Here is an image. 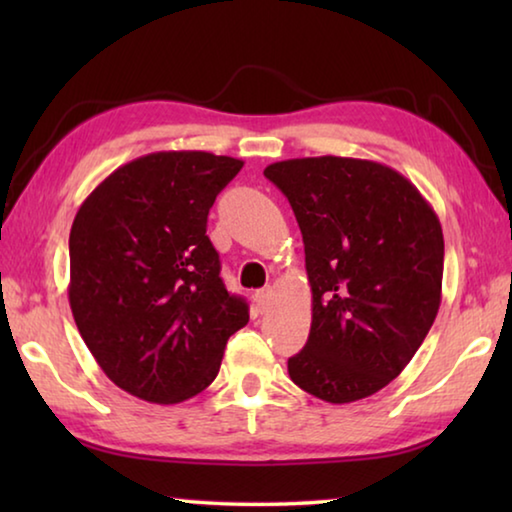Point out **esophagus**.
<instances>
[{
    "instance_id": "obj_1",
    "label": "esophagus",
    "mask_w": 512,
    "mask_h": 512,
    "mask_svg": "<svg viewBox=\"0 0 512 512\" xmlns=\"http://www.w3.org/2000/svg\"><path fill=\"white\" fill-rule=\"evenodd\" d=\"M255 302H257V307L262 309V311H266L268 309V305H271V289H262V291H257L255 293Z\"/></svg>"
}]
</instances>
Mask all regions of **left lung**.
I'll list each match as a JSON object with an SVG mask.
<instances>
[{
  "label": "left lung",
  "mask_w": 512,
  "mask_h": 512,
  "mask_svg": "<svg viewBox=\"0 0 512 512\" xmlns=\"http://www.w3.org/2000/svg\"><path fill=\"white\" fill-rule=\"evenodd\" d=\"M264 176L293 207L311 284L309 339L289 377L332 404L375 395L436 320L445 259L436 212L411 180L372 160H282Z\"/></svg>",
  "instance_id": "1"
}]
</instances>
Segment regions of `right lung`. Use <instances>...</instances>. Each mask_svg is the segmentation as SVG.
I'll return each instance as SVG.
<instances>
[{"label":"right lung","instance_id":"right-lung-1","mask_svg":"<svg viewBox=\"0 0 512 512\" xmlns=\"http://www.w3.org/2000/svg\"><path fill=\"white\" fill-rule=\"evenodd\" d=\"M244 167L228 155L160 151L112 171L69 232V307L110 381L178 404L219 375L225 343L248 323L207 230L221 189Z\"/></svg>","mask_w":512,"mask_h":512}]
</instances>
